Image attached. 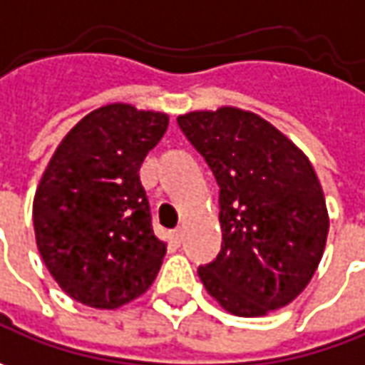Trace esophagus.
<instances>
[{"instance_id": "34e87169", "label": "esophagus", "mask_w": 365, "mask_h": 365, "mask_svg": "<svg viewBox=\"0 0 365 365\" xmlns=\"http://www.w3.org/2000/svg\"><path fill=\"white\" fill-rule=\"evenodd\" d=\"M171 240H173V245H182L183 242V230H173V234H171Z\"/></svg>"}]
</instances>
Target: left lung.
<instances>
[{
	"instance_id": "obj_1",
	"label": "left lung",
	"mask_w": 365,
	"mask_h": 365,
	"mask_svg": "<svg viewBox=\"0 0 365 365\" xmlns=\"http://www.w3.org/2000/svg\"><path fill=\"white\" fill-rule=\"evenodd\" d=\"M220 187L222 250L197 269L206 291L240 317L289 305L325 250L329 216L305 153L250 110L178 117Z\"/></svg>"
}]
</instances>
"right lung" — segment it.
Masks as SVG:
<instances>
[{
  "label": "right lung",
  "mask_w": 365,
  "mask_h": 365,
  "mask_svg": "<svg viewBox=\"0 0 365 365\" xmlns=\"http://www.w3.org/2000/svg\"><path fill=\"white\" fill-rule=\"evenodd\" d=\"M170 117L131 105L88 113L58 145L34 197L36 245L60 289L117 309L155 281L165 242L153 234L139 180Z\"/></svg>",
  "instance_id": "add662e5"
}]
</instances>
